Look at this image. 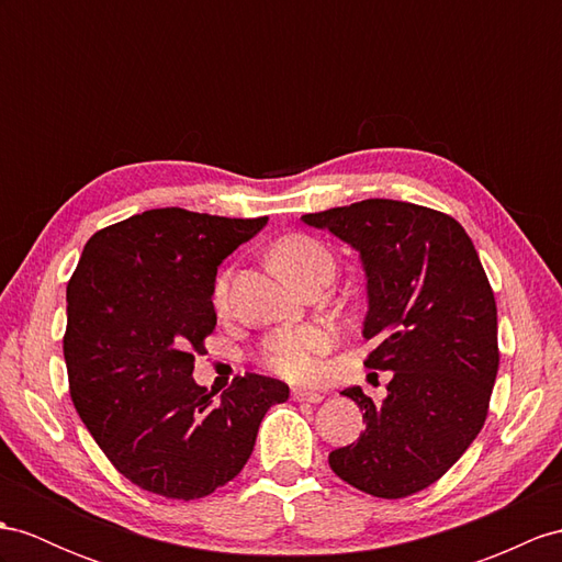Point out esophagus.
Segmentation results:
<instances>
[{
	"mask_svg": "<svg viewBox=\"0 0 562 562\" xmlns=\"http://www.w3.org/2000/svg\"><path fill=\"white\" fill-rule=\"evenodd\" d=\"M293 401L295 403H322L324 395L319 391H307V389H293Z\"/></svg>",
	"mask_w": 562,
	"mask_h": 562,
	"instance_id": "obj_1",
	"label": "esophagus"
}]
</instances>
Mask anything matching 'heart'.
Masks as SVG:
<instances>
[{
    "mask_svg": "<svg viewBox=\"0 0 562 562\" xmlns=\"http://www.w3.org/2000/svg\"><path fill=\"white\" fill-rule=\"evenodd\" d=\"M271 265L289 283H297L307 273L331 267V255L322 243L310 236H285L273 243L269 252ZM228 295V279L218 277L214 283V305L222 310ZM334 346V334L322 324H300L273 331L262 350L265 364L285 379L303 381L317 374L319 358Z\"/></svg>",
    "mask_w": 562,
    "mask_h": 562,
    "instance_id": "heart-1",
    "label": "heart"
}]
</instances>
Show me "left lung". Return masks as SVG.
Masks as SVG:
<instances>
[{
	"label": "left lung",
	"instance_id": "1",
	"mask_svg": "<svg viewBox=\"0 0 562 562\" xmlns=\"http://www.w3.org/2000/svg\"><path fill=\"white\" fill-rule=\"evenodd\" d=\"M360 252L367 281V367L393 372L386 398L360 386L367 429L328 456L331 470L376 498H405L441 479L482 431L498 372L496 300L453 216L398 200H362L300 216Z\"/></svg>",
	"mask_w": 562,
	"mask_h": 562
}]
</instances>
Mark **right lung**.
<instances>
[{
	"mask_svg": "<svg viewBox=\"0 0 562 562\" xmlns=\"http://www.w3.org/2000/svg\"><path fill=\"white\" fill-rule=\"evenodd\" d=\"M267 216L147 210L98 231L66 285L64 360L80 419L114 468L145 491L193 501L248 462L279 379L236 376L222 395L195 384L216 326V269Z\"/></svg>",
	"mask_w": 562,
	"mask_h": 562,
	"instance_id": "add662e5",
	"label": "right lung"
}]
</instances>
